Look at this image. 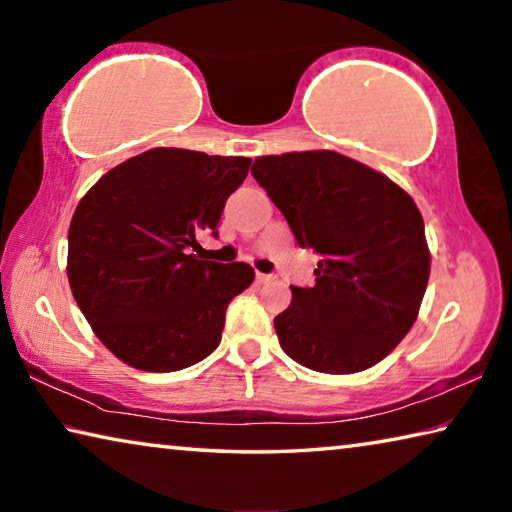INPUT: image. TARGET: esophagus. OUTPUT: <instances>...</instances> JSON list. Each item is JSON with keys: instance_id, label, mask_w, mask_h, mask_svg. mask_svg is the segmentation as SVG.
<instances>
[{"instance_id": "1", "label": "esophagus", "mask_w": 512, "mask_h": 512, "mask_svg": "<svg viewBox=\"0 0 512 512\" xmlns=\"http://www.w3.org/2000/svg\"><path fill=\"white\" fill-rule=\"evenodd\" d=\"M273 280V275H266V273H257V282L259 284H266V282H271Z\"/></svg>"}]
</instances>
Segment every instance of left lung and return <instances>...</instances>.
<instances>
[{
  "label": "left lung",
  "instance_id": "obj_1",
  "mask_svg": "<svg viewBox=\"0 0 512 512\" xmlns=\"http://www.w3.org/2000/svg\"><path fill=\"white\" fill-rule=\"evenodd\" d=\"M250 171L298 246L320 255L314 287H291L289 309L275 316L282 350L327 375L372 368L409 334L427 291L418 205L384 173L336 151L262 155Z\"/></svg>",
  "mask_w": 512,
  "mask_h": 512
}]
</instances>
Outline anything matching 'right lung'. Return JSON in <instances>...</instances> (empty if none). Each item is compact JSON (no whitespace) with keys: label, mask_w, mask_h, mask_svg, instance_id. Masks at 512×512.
<instances>
[{"label":"right lung","mask_w":512,"mask_h":512,"mask_svg":"<svg viewBox=\"0 0 512 512\" xmlns=\"http://www.w3.org/2000/svg\"><path fill=\"white\" fill-rule=\"evenodd\" d=\"M250 158L187 149L117 164L76 205L67 280L92 332L126 366L176 372L221 343L225 309L255 280L244 262L201 259Z\"/></svg>","instance_id":"1"}]
</instances>
